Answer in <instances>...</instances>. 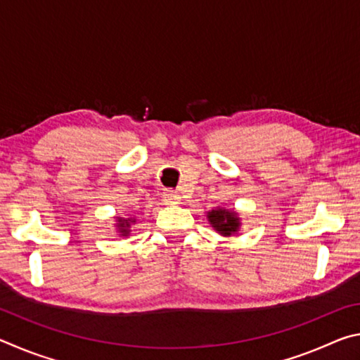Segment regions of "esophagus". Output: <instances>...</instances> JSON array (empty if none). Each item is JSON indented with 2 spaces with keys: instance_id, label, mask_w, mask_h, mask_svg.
I'll return each instance as SVG.
<instances>
[{
  "instance_id": "esophagus-1",
  "label": "esophagus",
  "mask_w": 360,
  "mask_h": 360,
  "mask_svg": "<svg viewBox=\"0 0 360 360\" xmlns=\"http://www.w3.org/2000/svg\"><path fill=\"white\" fill-rule=\"evenodd\" d=\"M163 200H165L167 205H178L181 203V195L176 191H167L163 193Z\"/></svg>"
}]
</instances>
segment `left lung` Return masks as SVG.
Listing matches in <instances>:
<instances>
[{
    "mask_svg": "<svg viewBox=\"0 0 360 360\" xmlns=\"http://www.w3.org/2000/svg\"><path fill=\"white\" fill-rule=\"evenodd\" d=\"M208 219L210 222L212 224V227H214L219 233L222 235H227L230 236L233 231H236L238 229V217H236L233 212L230 211H225V210H214L208 212Z\"/></svg>",
    "mask_w": 360,
    "mask_h": 360,
    "instance_id": "obj_1",
    "label": "left lung"
}]
</instances>
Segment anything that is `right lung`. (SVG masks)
I'll use <instances>...</instances> for the list:
<instances>
[{
	"instance_id": "obj_1",
	"label": "right lung",
	"mask_w": 360,
	"mask_h": 360,
	"mask_svg": "<svg viewBox=\"0 0 360 360\" xmlns=\"http://www.w3.org/2000/svg\"><path fill=\"white\" fill-rule=\"evenodd\" d=\"M119 222H120V224H119V227H120V231H122V233H124V235L129 233V230H127V227H129V222H127V221H122V219H120Z\"/></svg>"
}]
</instances>
